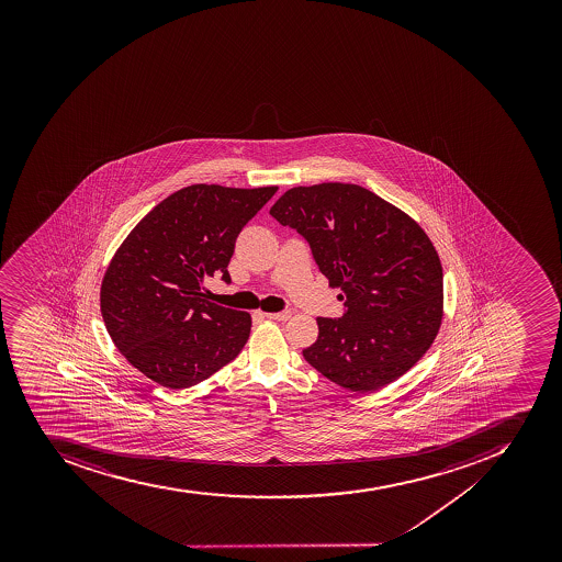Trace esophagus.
Wrapping results in <instances>:
<instances>
[{
	"mask_svg": "<svg viewBox=\"0 0 562 562\" xmlns=\"http://www.w3.org/2000/svg\"><path fill=\"white\" fill-rule=\"evenodd\" d=\"M263 316L269 319H277V322H288V319L291 318V313H289V311H282V313H266Z\"/></svg>",
	"mask_w": 562,
	"mask_h": 562,
	"instance_id": "obj_1",
	"label": "esophagus"
}]
</instances>
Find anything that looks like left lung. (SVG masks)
I'll return each mask as SVG.
<instances>
[{"instance_id":"1","label":"left lung","mask_w":562,"mask_h":562,"mask_svg":"<svg viewBox=\"0 0 562 562\" xmlns=\"http://www.w3.org/2000/svg\"><path fill=\"white\" fill-rule=\"evenodd\" d=\"M269 214L305 237L347 313L316 318L303 358L350 392H373L418 363L443 316L440 257L406 212L352 183L288 190Z\"/></svg>"}]
</instances>
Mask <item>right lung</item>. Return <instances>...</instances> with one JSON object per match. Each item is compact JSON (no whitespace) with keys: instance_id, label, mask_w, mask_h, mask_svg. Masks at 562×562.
Returning a JSON list of instances; mask_svg holds the SVG:
<instances>
[{"instance_id":"1","label":"right lung","mask_w":562,"mask_h":562,"mask_svg":"<svg viewBox=\"0 0 562 562\" xmlns=\"http://www.w3.org/2000/svg\"><path fill=\"white\" fill-rule=\"evenodd\" d=\"M279 187L190 184L156 204L120 244L100 288L113 344L145 378L194 386L239 356L251 316L206 300L204 280L223 274L235 240Z\"/></svg>"}]
</instances>
